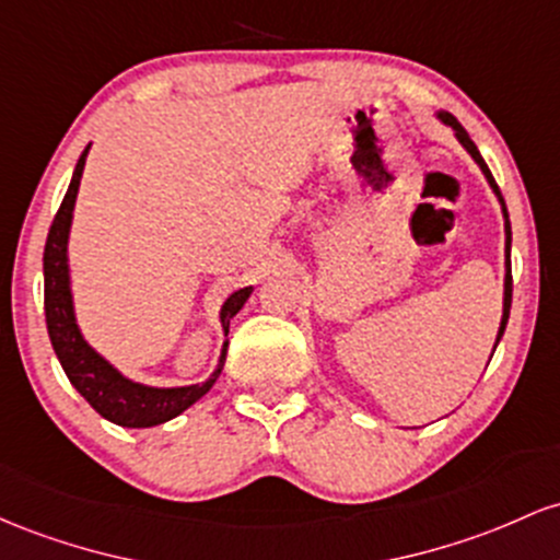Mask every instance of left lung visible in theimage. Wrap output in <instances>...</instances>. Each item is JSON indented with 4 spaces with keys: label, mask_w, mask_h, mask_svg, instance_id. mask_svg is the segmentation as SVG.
<instances>
[{
    "label": "left lung",
    "mask_w": 560,
    "mask_h": 560,
    "mask_svg": "<svg viewBox=\"0 0 560 560\" xmlns=\"http://www.w3.org/2000/svg\"><path fill=\"white\" fill-rule=\"evenodd\" d=\"M442 121L444 124H450L452 129H455V135H457V140L463 142V148L468 150L470 155H474V161L479 163L481 166V172L487 174V179H489V185L494 187V192H498V198H500V203H502V213H505V254H508V272H505V304H502V323H500V332H498V343H500V338H502V332H505V325H508V314H511V299H513V275H511V219H508V209H505V200H502V192H500V187H498V182H494V177H492V172H489V166L487 163H483V159H481V153L479 150H476V144H474V140H470L468 137V131L460 127V121H457L455 116H450V113H442ZM498 343H494V347H498Z\"/></svg>",
    "instance_id": "obj_1"
}]
</instances>
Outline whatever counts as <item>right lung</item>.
<instances>
[{"instance_id": "right-lung-1", "label": "right lung", "mask_w": 560, "mask_h": 560, "mask_svg": "<svg viewBox=\"0 0 560 560\" xmlns=\"http://www.w3.org/2000/svg\"><path fill=\"white\" fill-rule=\"evenodd\" d=\"M90 150V148H86ZM86 150L81 153L73 172L71 185H68L66 198H62L58 213L49 228L47 246H44V317H47V332L52 341L55 354L66 370L68 381L84 397L94 410L105 420L127 429H150V425L166 423L177 418L187 407L196 405L206 392L213 386V381L222 373L224 357H228V343L222 349V360L213 375L200 386H182V388H150L142 383L127 381L118 370H113L103 357L94 351L90 343L81 338L77 317H73L71 288H68V230H71L73 203H77L81 172H84ZM250 296V288H241L224 301L222 306V328L230 332V319L241 312Z\"/></svg>"}]
</instances>
